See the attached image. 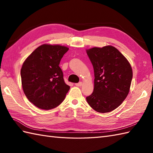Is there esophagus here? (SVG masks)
Segmentation results:
<instances>
[{
  "instance_id": "1",
  "label": "esophagus",
  "mask_w": 153,
  "mask_h": 153,
  "mask_svg": "<svg viewBox=\"0 0 153 153\" xmlns=\"http://www.w3.org/2000/svg\"><path fill=\"white\" fill-rule=\"evenodd\" d=\"M82 85H83V83H82V82H79V83H76V85L77 87H82Z\"/></svg>"
}]
</instances>
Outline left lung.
I'll list each match as a JSON object with an SVG mask.
<instances>
[{
    "label": "left lung",
    "mask_w": 153,
    "mask_h": 153,
    "mask_svg": "<svg viewBox=\"0 0 153 153\" xmlns=\"http://www.w3.org/2000/svg\"><path fill=\"white\" fill-rule=\"evenodd\" d=\"M95 74L94 90L86 97L95 111L106 113L121 105L128 96L133 77L128 60L111 45L86 50Z\"/></svg>",
    "instance_id": "left-lung-1"
}]
</instances>
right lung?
I'll use <instances>...</instances> for the list:
<instances>
[{
	"label": "right lung",
	"instance_id": "right-lung-1",
	"mask_svg": "<svg viewBox=\"0 0 153 153\" xmlns=\"http://www.w3.org/2000/svg\"><path fill=\"white\" fill-rule=\"evenodd\" d=\"M68 50L67 47L59 45L43 44L23 63V91L27 99L38 108L53 109L65 99L70 87L64 82L59 64Z\"/></svg>",
	"mask_w": 153,
	"mask_h": 153
}]
</instances>
